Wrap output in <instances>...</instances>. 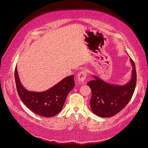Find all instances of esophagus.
<instances>
[{"label":"esophagus","mask_w":148,"mask_h":148,"mask_svg":"<svg viewBox=\"0 0 148 148\" xmlns=\"http://www.w3.org/2000/svg\"><path fill=\"white\" fill-rule=\"evenodd\" d=\"M86 75H87V73H86V71L85 70L79 72L77 75L78 81L81 84L83 83V82L85 81L86 79Z\"/></svg>","instance_id":"esophagus-1"}]
</instances>
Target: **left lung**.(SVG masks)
<instances>
[{
  "mask_svg": "<svg viewBox=\"0 0 148 148\" xmlns=\"http://www.w3.org/2000/svg\"><path fill=\"white\" fill-rule=\"evenodd\" d=\"M130 80L124 85L110 84L94 75V80L87 84L91 89V111L101 117H110L121 112L131 99L136 85V71L134 61Z\"/></svg>",
  "mask_w": 148,
  "mask_h": 148,
  "instance_id": "obj_1",
  "label": "left lung"
}]
</instances>
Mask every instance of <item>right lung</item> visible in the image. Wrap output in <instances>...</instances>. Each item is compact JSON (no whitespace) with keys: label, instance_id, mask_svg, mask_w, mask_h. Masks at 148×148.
<instances>
[{"label":"right lung","instance_id":"add662e5","mask_svg":"<svg viewBox=\"0 0 148 148\" xmlns=\"http://www.w3.org/2000/svg\"><path fill=\"white\" fill-rule=\"evenodd\" d=\"M15 81L18 95L25 105L33 112L40 116L51 117L62 109L67 95L74 88V75L64 78L49 90L42 92L27 90L19 79L17 67L15 69Z\"/></svg>","mask_w":148,"mask_h":148}]
</instances>
